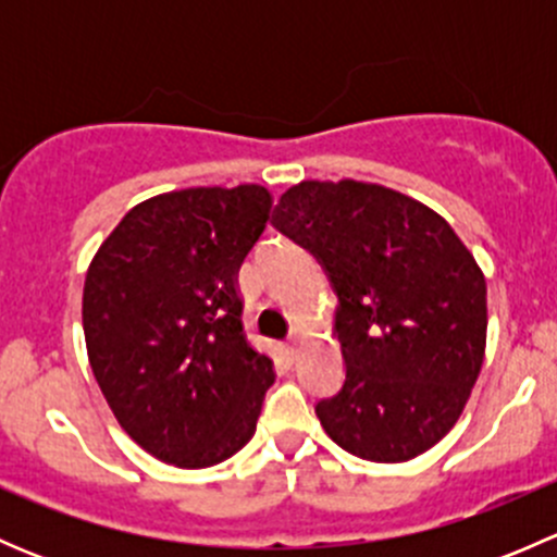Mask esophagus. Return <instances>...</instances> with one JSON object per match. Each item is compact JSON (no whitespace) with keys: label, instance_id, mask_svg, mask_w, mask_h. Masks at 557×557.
I'll use <instances>...</instances> for the list:
<instances>
[{"label":"esophagus","instance_id":"1","mask_svg":"<svg viewBox=\"0 0 557 557\" xmlns=\"http://www.w3.org/2000/svg\"><path fill=\"white\" fill-rule=\"evenodd\" d=\"M283 352L288 361H296V356H299V339H296V336H290V339L283 345Z\"/></svg>","mask_w":557,"mask_h":557}]
</instances>
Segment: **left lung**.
Masks as SVG:
<instances>
[{"instance_id":"8db88e82","label":"left lung","mask_w":557,"mask_h":557,"mask_svg":"<svg viewBox=\"0 0 557 557\" xmlns=\"http://www.w3.org/2000/svg\"><path fill=\"white\" fill-rule=\"evenodd\" d=\"M274 226L323 263L336 294L345 385L318 401L342 450L401 463L458 423L480 377L487 288L450 223L377 183L305 180L280 196Z\"/></svg>"}]
</instances>
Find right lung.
I'll use <instances>...</instances> for the list:
<instances>
[{
  "instance_id": "1",
  "label": "right lung",
  "mask_w": 557,
  "mask_h": 557,
  "mask_svg": "<svg viewBox=\"0 0 557 557\" xmlns=\"http://www.w3.org/2000/svg\"><path fill=\"white\" fill-rule=\"evenodd\" d=\"M272 210L263 185L139 201L99 245L83 288L88 361L121 429L180 469L256 434L272 358L247 342L237 274Z\"/></svg>"
}]
</instances>
